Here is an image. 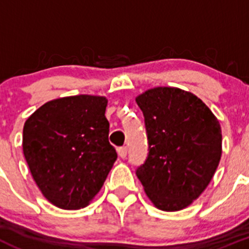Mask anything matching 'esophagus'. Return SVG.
<instances>
[{"label": "esophagus", "instance_id": "1", "mask_svg": "<svg viewBox=\"0 0 249 249\" xmlns=\"http://www.w3.org/2000/svg\"><path fill=\"white\" fill-rule=\"evenodd\" d=\"M118 154H119L120 158H126L127 155V147H119L118 148Z\"/></svg>", "mask_w": 249, "mask_h": 249}]
</instances>
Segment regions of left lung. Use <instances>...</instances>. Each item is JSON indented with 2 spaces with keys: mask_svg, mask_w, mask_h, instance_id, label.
Segmentation results:
<instances>
[{
  "mask_svg": "<svg viewBox=\"0 0 249 249\" xmlns=\"http://www.w3.org/2000/svg\"><path fill=\"white\" fill-rule=\"evenodd\" d=\"M136 102L149 145L137 177L155 207L183 210L202 194L219 165V122L199 97L178 88L149 89Z\"/></svg>",
  "mask_w": 249,
  "mask_h": 249,
  "instance_id": "obj_1",
  "label": "left lung"
}]
</instances>
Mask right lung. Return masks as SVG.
<instances>
[{
    "label": "right lung",
    "mask_w": 249,
    "mask_h": 249,
    "mask_svg": "<svg viewBox=\"0 0 249 249\" xmlns=\"http://www.w3.org/2000/svg\"><path fill=\"white\" fill-rule=\"evenodd\" d=\"M107 99L76 95L52 100L25 122L22 150L37 187L62 210L85 207L117 160L108 141Z\"/></svg>",
    "instance_id": "right-lung-1"
}]
</instances>
